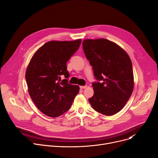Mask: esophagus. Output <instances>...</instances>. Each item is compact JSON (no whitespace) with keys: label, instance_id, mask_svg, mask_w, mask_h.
I'll list each match as a JSON object with an SVG mask.
<instances>
[{"label":"esophagus","instance_id":"obj_1","mask_svg":"<svg viewBox=\"0 0 158 158\" xmlns=\"http://www.w3.org/2000/svg\"><path fill=\"white\" fill-rule=\"evenodd\" d=\"M86 88V86H80V88L81 89H85V88Z\"/></svg>","mask_w":158,"mask_h":158}]
</instances>
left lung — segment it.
I'll return each mask as SVG.
<instances>
[{
    "mask_svg": "<svg viewBox=\"0 0 158 158\" xmlns=\"http://www.w3.org/2000/svg\"><path fill=\"white\" fill-rule=\"evenodd\" d=\"M82 48L97 81L92 83L94 94L89 102L98 113L114 114L126 105L133 90L130 57L118 45L104 38L85 40Z\"/></svg>",
    "mask_w": 158,
    "mask_h": 158,
    "instance_id": "left-lung-1",
    "label": "left lung"
}]
</instances>
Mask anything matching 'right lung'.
<instances>
[{
	"instance_id": "1",
	"label": "right lung",
	"mask_w": 158,
	"mask_h": 158,
	"mask_svg": "<svg viewBox=\"0 0 158 158\" xmlns=\"http://www.w3.org/2000/svg\"><path fill=\"white\" fill-rule=\"evenodd\" d=\"M81 40L51 41L33 55L27 68L28 92L38 108L50 117L67 111L79 92V86L68 83L66 63L76 52ZM62 75L65 79H60Z\"/></svg>"
}]
</instances>
